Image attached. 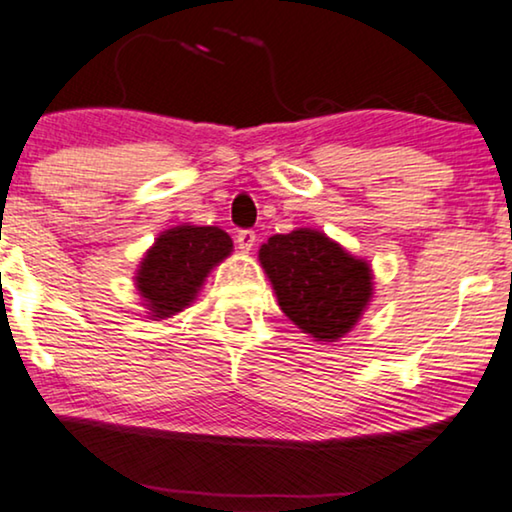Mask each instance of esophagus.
<instances>
[{"label": "esophagus", "mask_w": 512, "mask_h": 512, "mask_svg": "<svg viewBox=\"0 0 512 512\" xmlns=\"http://www.w3.org/2000/svg\"><path fill=\"white\" fill-rule=\"evenodd\" d=\"M235 240H237V247H240L242 251H247V254H249L251 247H254V242H256V233H254V230H249V228L237 230Z\"/></svg>", "instance_id": "obj_1"}]
</instances>
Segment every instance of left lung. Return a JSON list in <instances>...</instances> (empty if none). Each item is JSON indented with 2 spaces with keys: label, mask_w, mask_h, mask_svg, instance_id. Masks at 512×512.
<instances>
[{
  "label": "left lung",
  "mask_w": 512,
  "mask_h": 512,
  "mask_svg": "<svg viewBox=\"0 0 512 512\" xmlns=\"http://www.w3.org/2000/svg\"><path fill=\"white\" fill-rule=\"evenodd\" d=\"M258 258L282 312L317 340L335 342L349 333L373 293L368 263L317 230L270 237Z\"/></svg>",
  "instance_id": "obj_1"
}]
</instances>
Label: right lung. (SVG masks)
<instances>
[{
	"label": "right lung",
	"instance_id": "add662e5",
	"mask_svg": "<svg viewBox=\"0 0 512 512\" xmlns=\"http://www.w3.org/2000/svg\"><path fill=\"white\" fill-rule=\"evenodd\" d=\"M233 240L216 226H177L165 230L146 251L137 272V289L151 317L177 314L195 298L207 272L221 263Z\"/></svg>",
	"mask_w": 512,
	"mask_h": 512
}]
</instances>
